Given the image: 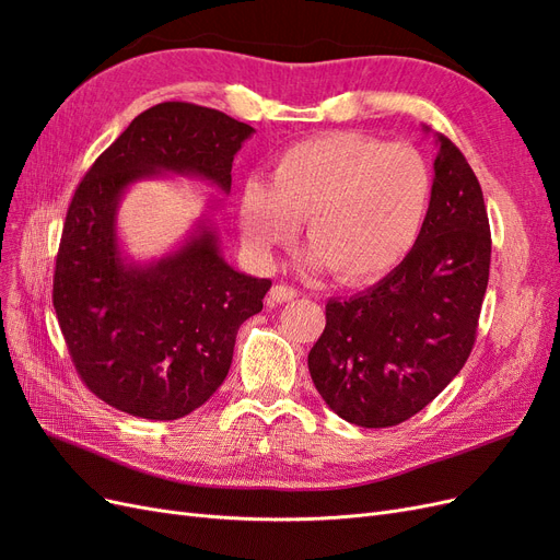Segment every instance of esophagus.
I'll return each mask as SVG.
<instances>
[{
    "instance_id": "1",
    "label": "esophagus",
    "mask_w": 560,
    "mask_h": 560,
    "mask_svg": "<svg viewBox=\"0 0 560 560\" xmlns=\"http://www.w3.org/2000/svg\"><path fill=\"white\" fill-rule=\"evenodd\" d=\"M292 299H296L294 287H290V284H273V287H270V292H268L270 303H287Z\"/></svg>"
}]
</instances>
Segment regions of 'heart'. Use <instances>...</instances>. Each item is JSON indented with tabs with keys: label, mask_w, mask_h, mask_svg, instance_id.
Wrapping results in <instances>:
<instances>
[{
	"label": "heart",
	"mask_w": 560,
	"mask_h": 560,
	"mask_svg": "<svg viewBox=\"0 0 560 560\" xmlns=\"http://www.w3.org/2000/svg\"><path fill=\"white\" fill-rule=\"evenodd\" d=\"M430 198V167L413 147L334 130L282 149L270 179L249 175L238 222L252 257L268 264L294 241L303 219L306 266L331 268L338 282L366 284L413 249Z\"/></svg>",
	"instance_id": "1"
}]
</instances>
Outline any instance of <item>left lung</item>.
<instances>
[{
  "label": "left lung",
  "instance_id": "1",
  "mask_svg": "<svg viewBox=\"0 0 560 560\" xmlns=\"http://www.w3.org/2000/svg\"><path fill=\"white\" fill-rule=\"evenodd\" d=\"M434 144L430 212L413 249L374 287L331 299L308 352L322 399L360 428L399 425L425 409L477 336L490 268L483 194L460 149L439 132Z\"/></svg>",
  "mask_w": 560,
  "mask_h": 560
}]
</instances>
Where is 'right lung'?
Masks as SVG:
<instances>
[{
  "mask_svg": "<svg viewBox=\"0 0 560 560\" xmlns=\"http://www.w3.org/2000/svg\"><path fill=\"white\" fill-rule=\"evenodd\" d=\"M254 128L219 109L163 103L118 135L79 184L67 210L54 308L74 366L114 409L177 420L224 383L235 334L264 308L270 280L235 270L208 210L156 259H135L118 235L132 184L167 175L231 191V165Z\"/></svg>",
  "mask_w": 560,
  "mask_h": 560,
  "instance_id": "obj_1",
  "label": "right lung"
}]
</instances>
